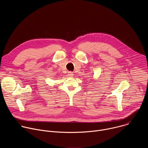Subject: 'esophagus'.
<instances>
[{
  "label": "esophagus",
  "instance_id": "1",
  "mask_svg": "<svg viewBox=\"0 0 148 148\" xmlns=\"http://www.w3.org/2000/svg\"><path fill=\"white\" fill-rule=\"evenodd\" d=\"M73 73L71 72V71H69V73H68V75L69 76V77H73Z\"/></svg>",
  "mask_w": 148,
  "mask_h": 148
}]
</instances>
